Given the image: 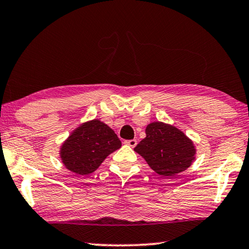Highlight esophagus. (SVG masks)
<instances>
[{
    "mask_svg": "<svg viewBox=\"0 0 249 249\" xmlns=\"http://www.w3.org/2000/svg\"><path fill=\"white\" fill-rule=\"evenodd\" d=\"M125 144L128 145L130 147H135L137 145V141L136 140H129V141H125Z\"/></svg>",
    "mask_w": 249,
    "mask_h": 249,
    "instance_id": "34e87169",
    "label": "esophagus"
}]
</instances>
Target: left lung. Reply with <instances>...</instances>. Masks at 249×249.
Wrapping results in <instances>:
<instances>
[{"label": "left lung", "mask_w": 249, "mask_h": 249, "mask_svg": "<svg viewBox=\"0 0 249 249\" xmlns=\"http://www.w3.org/2000/svg\"><path fill=\"white\" fill-rule=\"evenodd\" d=\"M134 150L158 175L168 178L184 171L196 158L193 142L175 126L154 122L147 125L146 137Z\"/></svg>", "instance_id": "8db88e82"}]
</instances>
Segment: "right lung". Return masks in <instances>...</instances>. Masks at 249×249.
<instances>
[{
    "label": "right lung",
    "mask_w": 249,
    "mask_h": 249,
    "mask_svg": "<svg viewBox=\"0 0 249 249\" xmlns=\"http://www.w3.org/2000/svg\"><path fill=\"white\" fill-rule=\"evenodd\" d=\"M121 146L114 130L100 120H92L69 135L60 148V158L67 169L86 176L98 169L103 160Z\"/></svg>",
    "instance_id": "obj_1"
}]
</instances>
